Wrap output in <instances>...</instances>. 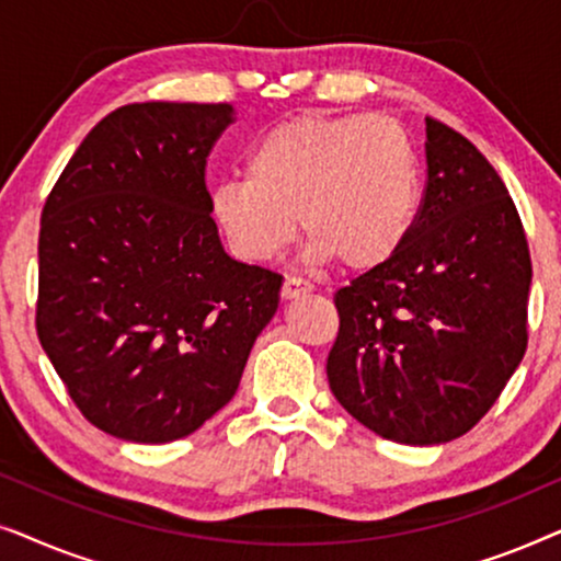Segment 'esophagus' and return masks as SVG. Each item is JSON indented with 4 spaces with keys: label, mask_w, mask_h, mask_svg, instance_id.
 Returning a JSON list of instances; mask_svg holds the SVG:
<instances>
[{
    "label": "esophagus",
    "mask_w": 561,
    "mask_h": 561,
    "mask_svg": "<svg viewBox=\"0 0 561 561\" xmlns=\"http://www.w3.org/2000/svg\"><path fill=\"white\" fill-rule=\"evenodd\" d=\"M311 290V283H306L304 278H296V275H286V280H283V288H280V296L290 301V298H298L304 294H309Z\"/></svg>",
    "instance_id": "34e87169"
}]
</instances>
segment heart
<instances>
[{
	"label": "heart",
	"instance_id": "heart-1",
	"mask_svg": "<svg viewBox=\"0 0 561 561\" xmlns=\"http://www.w3.org/2000/svg\"><path fill=\"white\" fill-rule=\"evenodd\" d=\"M421 206V163L403 125L380 114L296 117L248 150L244 179L214 186L209 209L229 250L271 263L290 248L298 219L306 260H340L367 273L398 255Z\"/></svg>",
	"mask_w": 561,
	"mask_h": 561
}]
</instances>
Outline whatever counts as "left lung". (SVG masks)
<instances>
[{"label": "left lung", "instance_id": "left-lung-1", "mask_svg": "<svg viewBox=\"0 0 561 561\" xmlns=\"http://www.w3.org/2000/svg\"><path fill=\"white\" fill-rule=\"evenodd\" d=\"M426 194L396 257L334 294L327 357L344 411L382 439L470 432L526 352L531 257L508 188L455 129L426 119Z\"/></svg>", "mask_w": 561, "mask_h": 561}]
</instances>
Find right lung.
<instances>
[{
	"label": "right lung",
	"instance_id": "right-lung-1",
	"mask_svg": "<svg viewBox=\"0 0 561 561\" xmlns=\"http://www.w3.org/2000/svg\"><path fill=\"white\" fill-rule=\"evenodd\" d=\"M232 104L145 102L83 137L41 219L37 336L68 396L135 444L232 401L283 278L229 257L204 168Z\"/></svg>",
	"mask_w": 561,
	"mask_h": 561
}]
</instances>
